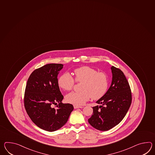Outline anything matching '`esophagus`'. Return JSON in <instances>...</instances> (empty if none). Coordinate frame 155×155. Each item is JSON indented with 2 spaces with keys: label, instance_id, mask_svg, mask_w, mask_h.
Returning a JSON list of instances; mask_svg holds the SVG:
<instances>
[{
  "label": "esophagus",
  "instance_id": "obj_1",
  "mask_svg": "<svg viewBox=\"0 0 155 155\" xmlns=\"http://www.w3.org/2000/svg\"><path fill=\"white\" fill-rule=\"evenodd\" d=\"M73 107H74V109H77V108H83L82 106H77V105H74V106H73Z\"/></svg>",
  "mask_w": 155,
  "mask_h": 155
}]
</instances>
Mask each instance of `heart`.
<instances>
[{"instance_id": "1", "label": "heart", "mask_w": 155, "mask_h": 155, "mask_svg": "<svg viewBox=\"0 0 155 155\" xmlns=\"http://www.w3.org/2000/svg\"><path fill=\"white\" fill-rule=\"evenodd\" d=\"M75 80L82 82L80 92H72L65 96L67 102L75 105H82L91 97L98 100L105 94L108 87V78L104 72H98L88 66H83L74 71ZM59 87L62 90L70 91L74 84V79L68 73H64L58 80Z\"/></svg>"}]
</instances>
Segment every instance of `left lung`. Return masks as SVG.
I'll return each mask as SVG.
<instances>
[{"label":"left lung","instance_id":"8db88e82","mask_svg":"<svg viewBox=\"0 0 155 155\" xmlns=\"http://www.w3.org/2000/svg\"><path fill=\"white\" fill-rule=\"evenodd\" d=\"M111 71L112 79L107 92L98 100V106L92 107L93 114L89 124L98 130L106 131L120 124L131 106L132 95L130 87L123 72L114 66Z\"/></svg>","mask_w":155,"mask_h":155}]
</instances>
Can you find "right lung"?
Here are the masks:
<instances>
[{
	"label": "right lung",
	"instance_id": "right-lung-1",
	"mask_svg": "<svg viewBox=\"0 0 155 155\" xmlns=\"http://www.w3.org/2000/svg\"><path fill=\"white\" fill-rule=\"evenodd\" d=\"M62 64H47L35 69L28 79L24 106L31 120L38 127L53 132L63 127L73 110L72 104L62 103L57 76ZM57 103V109L52 107Z\"/></svg>",
	"mask_w": 155,
	"mask_h": 155
}]
</instances>
